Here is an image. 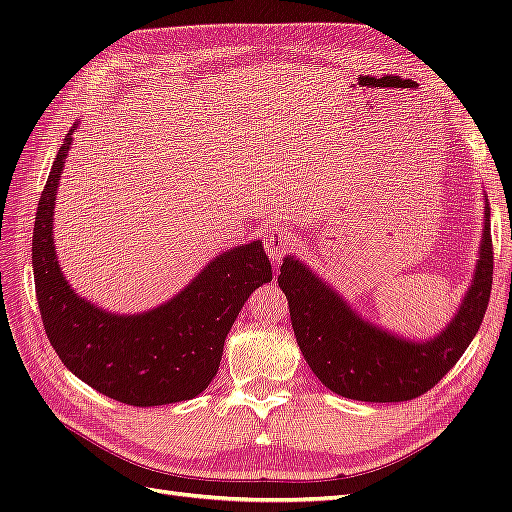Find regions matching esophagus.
<instances>
[{
    "instance_id": "1",
    "label": "esophagus",
    "mask_w": 512,
    "mask_h": 512,
    "mask_svg": "<svg viewBox=\"0 0 512 512\" xmlns=\"http://www.w3.org/2000/svg\"><path fill=\"white\" fill-rule=\"evenodd\" d=\"M294 235L288 228H271L267 230V239H265V247H267V254L271 258V262L275 267H280L282 258L288 254V250H292L294 245Z\"/></svg>"
}]
</instances>
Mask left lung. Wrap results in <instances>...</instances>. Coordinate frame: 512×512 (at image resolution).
I'll use <instances>...</instances> for the list:
<instances>
[{
    "instance_id": "left-lung-1",
    "label": "left lung",
    "mask_w": 512,
    "mask_h": 512,
    "mask_svg": "<svg viewBox=\"0 0 512 512\" xmlns=\"http://www.w3.org/2000/svg\"><path fill=\"white\" fill-rule=\"evenodd\" d=\"M491 220L485 203L483 237L472 284L446 327L429 339H406L365 320L339 292L297 258L280 269L294 337L318 380L359 401H408L433 389L466 352L483 322L491 294Z\"/></svg>"
}]
</instances>
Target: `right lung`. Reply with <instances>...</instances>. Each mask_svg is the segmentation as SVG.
<instances>
[{
	"label": "right lung",
	"mask_w": 512,
	"mask_h": 512,
	"mask_svg": "<svg viewBox=\"0 0 512 512\" xmlns=\"http://www.w3.org/2000/svg\"><path fill=\"white\" fill-rule=\"evenodd\" d=\"M66 134L40 196L32 267L46 337L76 378L91 389L149 408L203 393L218 374L224 342L250 294L273 280L262 241L215 256L173 299L141 314H113L79 297L61 273L53 215L72 145Z\"/></svg>",
	"instance_id": "1"
}]
</instances>
